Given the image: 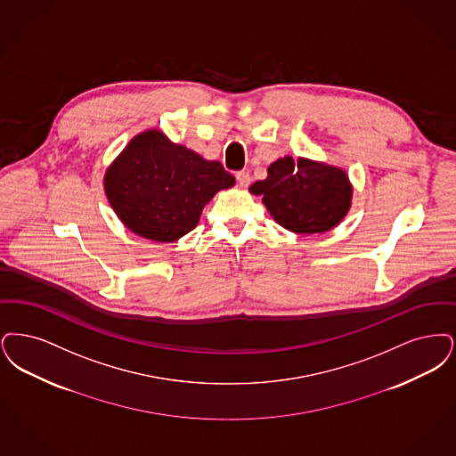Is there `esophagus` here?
<instances>
[{
    "label": "esophagus",
    "instance_id": "1",
    "mask_svg": "<svg viewBox=\"0 0 456 456\" xmlns=\"http://www.w3.org/2000/svg\"><path fill=\"white\" fill-rule=\"evenodd\" d=\"M237 182L240 187H248V183H250V175H248V172H237Z\"/></svg>",
    "mask_w": 456,
    "mask_h": 456
}]
</instances>
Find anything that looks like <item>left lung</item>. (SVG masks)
<instances>
[{"mask_svg":"<svg viewBox=\"0 0 456 456\" xmlns=\"http://www.w3.org/2000/svg\"><path fill=\"white\" fill-rule=\"evenodd\" d=\"M248 191L262 196L276 223L299 235L336 228L353 204V183L346 170L303 157L276 159L267 168V178Z\"/></svg>","mask_w":456,"mask_h":456,"instance_id":"1","label":"left lung"}]
</instances>
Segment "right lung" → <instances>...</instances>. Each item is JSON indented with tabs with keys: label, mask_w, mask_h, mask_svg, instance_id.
Listing matches in <instances>:
<instances>
[{
	"label": "right lung",
	"mask_w": 456,
	"mask_h": 456,
	"mask_svg": "<svg viewBox=\"0 0 456 456\" xmlns=\"http://www.w3.org/2000/svg\"><path fill=\"white\" fill-rule=\"evenodd\" d=\"M233 185L235 177L219 161L202 159L159 129L131 139L103 177L105 196L122 224L159 243L194 230L204 206Z\"/></svg>",
	"instance_id": "obj_1"
}]
</instances>
